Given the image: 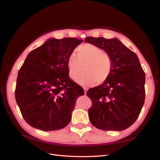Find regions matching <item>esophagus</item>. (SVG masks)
<instances>
[{
	"label": "esophagus",
	"mask_w": 160,
	"mask_h": 160,
	"mask_svg": "<svg viewBox=\"0 0 160 160\" xmlns=\"http://www.w3.org/2000/svg\"><path fill=\"white\" fill-rule=\"evenodd\" d=\"M83 89H84V91H85V94L86 95V93H87V91L88 89H87V87H83Z\"/></svg>",
	"instance_id": "esophagus-1"
}]
</instances>
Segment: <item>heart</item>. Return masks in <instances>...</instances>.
<instances>
[{"mask_svg": "<svg viewBox=\"0 0 160 160\" xmlns=\"http://www.w3.org/2000/svg\"><path fill=\"white\" fill-rule=\"evenodd\" d=\"M76 56L72 53L68 57L67 67L69 78L73 80L78 78L83 67L85 73L78 79L79 84L87 86L95 82L101 84L111 75L113 68L112 58L101 48L85 43L77 49Z\"/></svg>", "mask_w": 160, "mask_h": 160, "instance_id": "1", "label": "heart"}]
</instances>
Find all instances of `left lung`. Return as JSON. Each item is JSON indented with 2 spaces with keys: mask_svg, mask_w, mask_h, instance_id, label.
<instances>
[{
  "mask_svg": "<svg viewBox=\"0 0 160 160\" xmlns=\"http://www.w3.org/2000/svg\"><path fill=\"white\" fill-rule=\"evenodd\" d=\"M90 43L111 54L113 68L103 83L87 92L92 101L89 119L102 130L121 131L132 125L145 101L146 75L136 54L117 38L87 37Z\"/></svg>",
  "mask_w": 160,
  "mask_h": 160,
  "instance_id": "obj_1",
  "label": "left lung"
}]
</instances>
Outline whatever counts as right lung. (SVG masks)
I'll return each instance as SVG.
<instances>
[{
  "instance_id": "1",
  "label": "right lung",
  "mask_w": 160,
  "mask_h": 160,
  "mask_svg": "<svg viewBox=\"0 0 160 160\" xmlns=\"http://www.w3.org/2000/svg\"><path fill=\"white\" fill-rule=\"evenodd\" d=\"M82 42L53 38L28 55L18 71L15 98L32 127L52 131L69 123L77 98L84 90L69 77L67 59Z\"/></svg>"
}]
</instances>
